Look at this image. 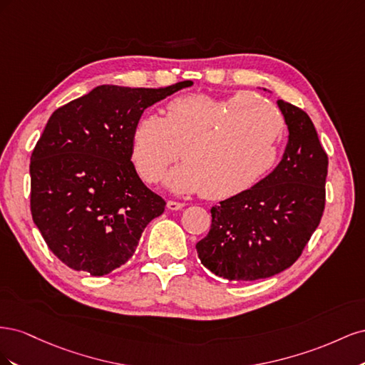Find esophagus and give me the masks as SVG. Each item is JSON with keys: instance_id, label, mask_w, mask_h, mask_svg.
<instances>
[{"instance_id": "obj_1", "label": "esophagus", "mask_w": 365, "mask_h": 365, "mask_svg": "<svg viewBox=\"0 0 365 365\" xmlns=\"http://www.w3.org/2000/svg\"><path fill=\"white\" fill-rule=\"evenodd\" d=\"M185 207L184 202H176V201H168V208L172 210V212H176V210H182Z\"/></svg>"}]
</instances>
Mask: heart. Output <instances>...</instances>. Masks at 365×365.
Masks as SVG:
<instances>
[{
  "mask_svg": "<svg viewBox=\"0 0 365 365\" xmlns=\"http://www.w3.org/2000/svg\"><path fill=\"white\" fill-rule=\"evenodd\" d=\"M284 120L279 109L250 91L227 98L176 97L164 117L141 115L130 134V158L138 175L173 192H202L208 200H228L260 182L279 160Z\"/></svg>",
  "mask_w": 365,
  "mask_h": 365,
  "instance_id": "1",
  "label": "heart"
}]
</instances>
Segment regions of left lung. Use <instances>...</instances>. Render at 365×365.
Wrapping results in <instances>:
<instances>
[{"mask_svg":"<svg viewBox=\"0 0 365 365\" xmlns=\"http://www.w3.org/2000/svg\"><path fill=\"white\" fill-rule=\"evenodd\" d=\"M277 105L289 130L282 161L252 189L212 207V227L196 244L201 263L217 277L251 282L284 271L322 220L327 153L303 109Z\"/></svg>","mask_w":365,"mask_h":365,"instance_id":"left-lung-1","label":"left lung"}]
</instances>
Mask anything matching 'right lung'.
Listing matches in <instances>:
<instances>
[{
    "instance_id": "add662e5",
    "label": "right lung",
    "mask_w": 365,
    "mask_h": 365,
    "mask_svg": "<svg viewBox=\"0 0 365 365\" xmlns=\"http://www.w3.org/2000/svg\"><path fill=\"white\" fill-rule=\"evenodd\" d=\"M193 85H101L51 114L30 158V210L48 248L76 271L105 275L134 256L165 201L140 180L130 134L145 109Z\"/></svg>"
}]
</instances>
